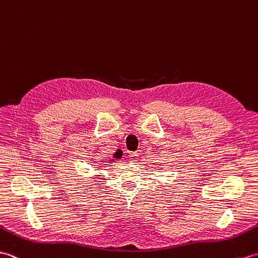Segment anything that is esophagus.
<instances>
[{"instance_id":"34e87169","label":"esophagus","mask_w":258,"mask_h":258,"mask_svg":"<svg viewBox=\"0 0 258 258\" xmlns=\"http://www.w3.org/2000/svg\"><path fill=\"white\" fill-rule=\"evenodd\" d=\"M139 160V153L138 152H133V153H129L128 156V161L130 163H137Z\"/></svg>"}]
</instances>
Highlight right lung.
<instances>
[{
	"label": "right lung",
	"instance_id": "right-lung-1",
	"mask_svg": "<svg viewBox=\"0 0 258 258\" xmlns=\"http://www.w3.org/2000/svg\"><path fill=\"white\" fill-rule=\"evenodd\" d=\"M113 158H117V152L113 154ZM118 159H119V158H118ZM109 161H111V160H109Z\"/></svg>",
	"mask_w": 258,
	"mask_h": 258
}]
</instances>
